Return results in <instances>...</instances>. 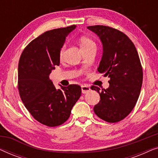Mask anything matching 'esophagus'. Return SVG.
Returning <instances> with one entry per match:
<instances>
[{
	"mask_svg": "<svg viewBox=\"0 0 158 158\" xmlns=\"http://www.w3.org/2000/svg\"><path fill=\"white\" fill-rule=\"evenodd\" d=\"M81 90H82V93H83V94H86V93L90 91V88L88 85H83L81 86Z\"/></svg>",
	"mask_w": 158,
	"mask_h": 158,
	"instance_id": "esophagus-1",
	"label": "esophagus"
}]
</instances>
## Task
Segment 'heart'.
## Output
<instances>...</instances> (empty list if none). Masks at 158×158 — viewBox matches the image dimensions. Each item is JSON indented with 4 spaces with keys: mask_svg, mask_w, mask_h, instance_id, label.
<instances>
[{
    "mask_svg": "<svg viewBox=\"0 0 158 158\" xmlns=\"http://www.w3.org/2000/svg\"><path fill=\"white\" fill-rule=\"evenodd\" d=\"M80 44H81V49H88L90 48V47H96V43L94 42V41H93L89 37H87V36H82V37L80 39ZM64 49H65V45H63L61 47L60 51V57L62 58L63 57Z\"/></svg>",
    "mask_w": 158,
    "mask_h": 158,
    "instance_id": "b5f03b06",
    "label": "heart"
}]
</instances>
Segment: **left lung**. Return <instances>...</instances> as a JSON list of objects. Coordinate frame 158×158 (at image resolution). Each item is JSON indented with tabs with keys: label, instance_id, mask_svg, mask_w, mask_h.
<instances>
[{
	"label": "left lung",
	"instance_id": "obj_1",
	"mask_svg": "<svg viewBox=\"0 0 158 158\" xmlns=\"http://www.w3.org/2000/svg\"><path fill=\"white\" fill-rule=\"evenodd\" d=\"M101 39L103 56L98 71L109 76L107 89L92 85L100 95V101L94 108L101 119L116 123L130 114L139 98L143 72L137 51L126 34L103 25L88 27Z\"/></svg>",
	"mask_w": 158,
	"mask_h": 158
}]
</instances>
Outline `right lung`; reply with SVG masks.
Returning <instances> with one entry per match:
<instances>
[{"instance_id":"right-lung-1","label":"right lung","mask_w":158,"mask_h":158,"mask_svg":"<svg viewBox=\"0 0 158 158\" xmlns=\"http://www.w3.org/2000/svg\"><path fill=\"white\" fill-rule=\"evenodd\" d=\"M72 25L47 31L32 40L21 53L18 68V90L31 116L47 127H57L70 117L81 95L78 85L56 89L49 74L60 64V51Z\"/></svg>"}]
</instances>
